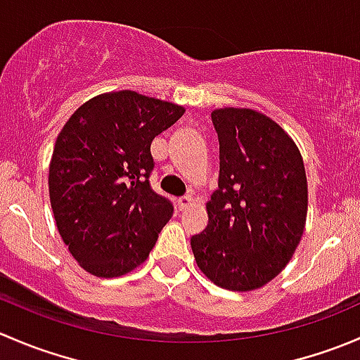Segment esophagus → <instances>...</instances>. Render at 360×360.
<instances>
[{"instance_id": "1", "label": "esophagus", "mask_w": 360, "mask_h": 360, "mask_svg": "<svg viewBox=\"0 0 360 360\" xmlns=\"http://www.w3.org/2000/svg\"><path fill=\"white\" fill-rule=\"evenodd\" d=\"M190 205H191V197H190V195H186V197L177 198V209H179V210L188 209V207H190Z\"/></svg>"}]
</instances>
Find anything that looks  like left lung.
Masks as SVG:
<instances>
[{
  "mask_svg": "<svg viewBox=\"0 0 360 360\" xmlns=\"http://www.w3.org/2000/svg\"><path fill=\"white\" fill-rule=\"evenodd\" d=\"M219 141L209 224L191 237L198 268L219 288L257 289L277 277L301 240L308 190L303 158L281 125L254 110L210 115Z\"/></svg>",
  "mask_w": 360,
  "mask_h": 360,
  "instance_id": "8db88e82",
  "label": "left lung"
}]
</instances>
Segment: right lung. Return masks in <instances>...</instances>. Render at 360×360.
I'll list each match as a JSON object with an SVG mask.
<instances>
[{
  "label": "right lung",
  "instance_id": "1",
  "mask_svg": "<svg viewBox=\"0 0 360 360\" xmlns=\"http://www.w3.org/2000/svg\"><path fill=\"white\" fill-rule=\"evenodd\" d=\"M184 108L122 90L94 97L60 130L49 170L57 230L97 277L139 266L174 205L151 188V141Z\"/></svg>",
  "mask_w": 360,
  "mask_h": 360
}]
</instances>
